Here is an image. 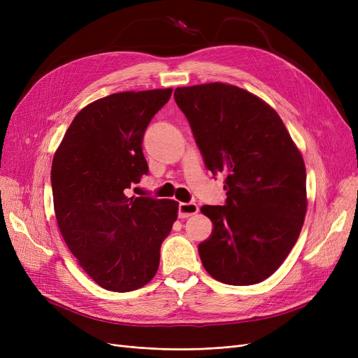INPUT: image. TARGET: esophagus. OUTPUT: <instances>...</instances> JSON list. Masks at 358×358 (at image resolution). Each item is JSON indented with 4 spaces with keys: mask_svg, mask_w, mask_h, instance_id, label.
Here are the masks:
<instances>
[{
    "mask_svg": "<svg viewBox=\"0 0 358 358\" xmlns=\"http://www.w3.org/2000/svg\"><path fill=\"white\" fill-rule=\"evenodd\" d=\"M197 212H199V206L196 203H193V201H190V203H180V206H178V216L181 219L190 217V216L196 215Z\"/></svg>",
    "mask_w": 358,
    "mask_h": 358,
    "instance_id": "esophagus-1",
    "label": "esophagus"
}]
</instances>
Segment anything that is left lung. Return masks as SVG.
<instances>
[{
    "mask_svg": "<svg viewBox=\"0 0 358 358\" xmlns=\"http://www.w3.org/2000/svg\"><path fill=\"white\" fill-rule=\"evenodd\" d=\"M213 174L224 173V206L200 209L213 223L199 245L203 267L220 283L250 286L270 277L302 231L306 168L277 111L223 83L174 92Z\"/></svg>",
    "mask_w": 358,
    "mask_h": 358,
    "instance_id": "8db88e82",
    "label": "left lung"
}]
</instances>
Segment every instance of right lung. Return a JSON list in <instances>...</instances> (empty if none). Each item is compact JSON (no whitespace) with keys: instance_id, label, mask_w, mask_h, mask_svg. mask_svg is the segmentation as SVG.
<instances>
[{"instance_id":"right-lung-1","label":"right lung","mask_w":358,"mask_h":358,"mask_svg":"<svg viewBox=\"0 0 358 358\" xmlns=\"http://www.w3.org/2000/svg\"><path fill=\"white\" fill-rule=\"evenodd\" d=\"M173 88L116 92L85 106L68 127L52 161L56 222L69 251L110 292L143 287L158 271L162 241L178 203L129 197L148 174L145 130Z\"/></svg>"}]
</instances>
